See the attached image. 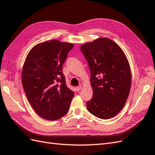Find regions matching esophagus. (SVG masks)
Returning <instances> with one entry per match:
<instances>
[{
    "instance_id": "esophagus-1",
    "label": "esophagus",
    "mask_w": 155,
    "mask_h": 155,
    "mask_svg": "<svg viewBox=\"0 0 155 155\" xmlns=\"http://www.w3.org/2000/svg\"><path fill=\"white\" fill-rule=\"evenodd\" d=\"M81 88H82V86L80 85V86H78L76 87V90H77V91H79V90H81Z\"/></svg>"
}]
</instances>
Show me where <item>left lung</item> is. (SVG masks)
I'll return each instance as SVG.
<instances>
[{
    "label": "left lung",
    "mask_w": 155,
    "mask_h": 155,
    "mask_svg": "<svg viewBox=\"0 0 155 155\" xmlns=\"http://www.w3.org/2000/svg\"><path fill=\"white\" fill-rule=\"evenodd\" d=\"M90 69L92 100L87 109L101 119L113 118L124 107L129 96L132 75L125 54L108 38H98L81 45Z\"/></svg>",
    "instance_id": "8db88e82"
}]
</instances>
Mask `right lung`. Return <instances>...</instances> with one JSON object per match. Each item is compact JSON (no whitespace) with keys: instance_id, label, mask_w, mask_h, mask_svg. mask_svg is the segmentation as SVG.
<instances>
[{"instance_id":"add662e5","label":"right lung","mask_w":155,"mask_h":155,"mask_svg":"<svg viewBox=\"0 0 155 155\" xmlns=\"http://www.w3.org/2000/svg\"><path fill=\"white\" fill-rule=\"evenodd\" d=\"M73 45L58 40L37 44L27 54L21 81L27 100L38 115L48 120L63 117L74 92L66 85L62 67Z\"/></svg>"}]
</instances>
